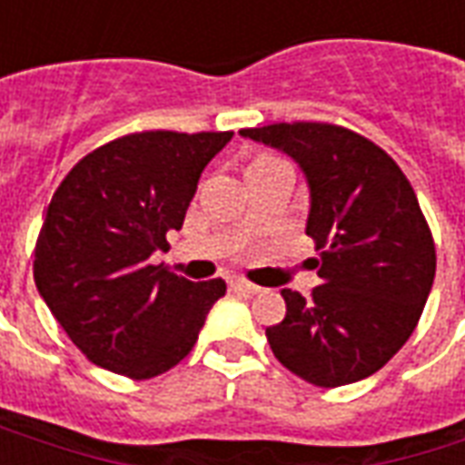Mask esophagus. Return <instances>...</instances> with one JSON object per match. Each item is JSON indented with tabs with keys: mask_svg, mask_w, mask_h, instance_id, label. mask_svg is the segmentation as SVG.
Returning a JSON list of instances; mask_svg holds the SVG:
<instances>
[{
	"mask_svg": "<svg viewBox=\"0 0 465 465\" xmlns=\"http://www.w3.org/2000/svg\"><path fill=\"white\" fill-rule=\"evenodd\" d=\"M232 289H233V292L249 293V296H253V293L262 292L259 286H253V283H249V282H242V279H236V282H232Z\"/></svg>",
	"mask_w": 465,
	"mask_h": 465,
	"instance_id": "esophagus-1",
	"label": "esophagus"
}]
</instances>
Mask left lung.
<instances>
[{"label": "left lung", "mask_w": 465, "mask_h": 465, "mask_svg": "<svg viewBox=\"0 0 465 465\" xmlns=\"http://www.w3.org/2000/svg\"><path fill=\"white\" fill-rule=\"evenodd\" d=\"M279 149L309 186L306 233L322 286L283 289L286 316L266 329L273 356L322 389L369 379L409 341L429 302L436 249L399 163L343 126L319 122L242 129Z\"/></svg>", "instance_id": "obj_1"}]
</instances>
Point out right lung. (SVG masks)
<instances>
[{
	"label": "right lung",
	"instance_id": "1",
	"mask_svg": "<svg viewBox=\"0 0 465 465\" xmlns=\"http://www.w3.org/2000/svg\"><path fill=\"white\" fill-rule=\"evenodd\" d=\"M233 132H142L76 163L46 209L35 283L86 359L153 379L193 349L226 283L189 282L153 266L182 229L206 163Z\"/></svg>",
	"mask_w": 465,
	"mask_h": 465
}]
</instances>
